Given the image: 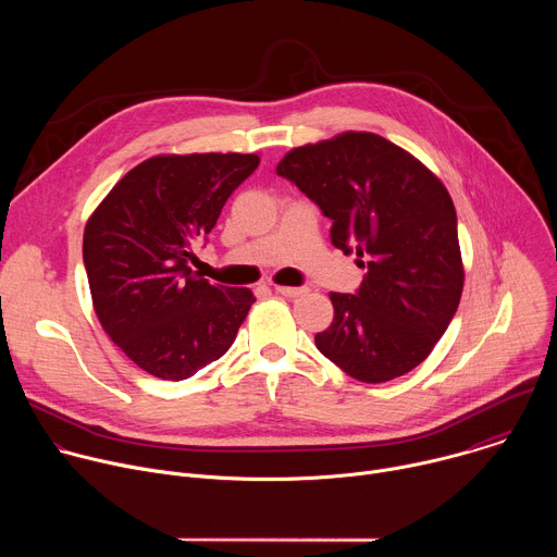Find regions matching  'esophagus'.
<instances>
[{
    "label": "esophagus",
    "mask_w": 557,
    "mask_h": 557,
    "mask_svg": "<svg viewBox=\"0 0 557 557\" xmlns=\"http://www.w3.org/2000/svg\"><path fill=\"white\" fill-rule=\"evenodd\" d=\"M275 293H280V295H284V297H290V299H295V297H301V295H306V293H308V288H295V286H275Z\"/></svg>",
    "instance_id": "obj_1"
}]
</instances>
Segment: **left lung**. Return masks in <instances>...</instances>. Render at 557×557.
I'll return each instance as SVG.
<instances>
[{
    "mask_svg": "<svg viewBox=\"0 0 557 557\" xmlns=\"http://www.w3.org/2000/svg\"><path fill=\"white\" fill-rule=\"evenodd\" d=\"M277 174L333 220L331 240L368 258L355 295L331 293L333 324L314 346L363 383L404 376L428 359L462 295L456 209L417 158L372 132L290 149Z\"/></svg>",
    "mask_w": 557,
    "mask_h": 557,
    "instance_id": "1",
    "label": "left lung"
}]
</instances>
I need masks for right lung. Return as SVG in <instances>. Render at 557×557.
Here are the masks:
<instances>
[{"mask_svg":"<svg viewBox=\"0 0 557 557\" xmlns=\"http://www.w3.org/2000/svg\"><path fill=\"white\" fill-rule=\"evenodd\" d=\"M258 153H163L129 170L84 233L95 312L110 339L145 372L183 381L220 359L256 301L249 288L209 284L191 271L194 245Z\"/></svg>","mask_w":557,"mask_h":557,"instance_id":"add662e5","label":"right lung"}]
</instances>
